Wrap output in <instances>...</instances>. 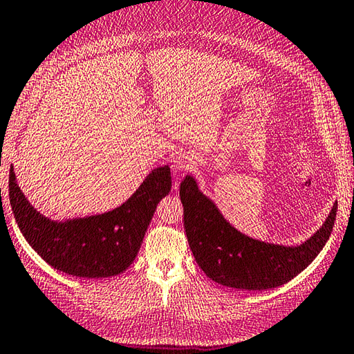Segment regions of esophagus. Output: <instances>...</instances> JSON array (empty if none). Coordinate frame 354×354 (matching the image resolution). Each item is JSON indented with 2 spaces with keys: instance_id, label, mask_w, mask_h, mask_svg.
<instances>
[{
  "instance_id": "esophagus-1",
  "label": "esophagus",
  "mask_w": 354,
  "mask_h": 354,
  "mask_svg": "<svg viewBox=\"0 0 354 354\" xmlns=\"http://www.w3.org/2000/svg\"><path fill=\"white\" fill-rule=\"evenodd\" d=\"M174 169L178 172H186L194 168V158L187 153H180L174 158Z\"/></svg>"
}]
</instances>
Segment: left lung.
<instances>
[{"label": "left lung", "mask_w": 354, "mask_h": 354, "mask_svg": "<svg viewBox=\"0 0 354 354\" xmlns=\"http://www.w3.org/2000/svg\"><path fill=\"white\" fill-rule=\"evenodd\" d=\"M180 200L187 242L198 266L221 286L248 291L277 288L304 272L329 240L338 209L335 203L320 230L304 243L283 246L236 230L198 189L192 176H186L180 185Z\"/></svg>", "instance_id": "left-lung-1"}]
</instances>
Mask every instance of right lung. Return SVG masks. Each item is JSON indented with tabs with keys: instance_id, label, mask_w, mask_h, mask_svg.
Listing matches in <instances>:
<instances>
[{
	"instance_id": "add662e5",
	"label": "right lung",
	"mask_w": 354,
	"mask_h": 354,
	"mask_svg": "<svg viewBox=\"0 0 354 354\" xmlns=\"http://www.w3.org/2000/svg\"><path fill=\"white\" fill-rule=\"evenodd\" d=\"M169 191V167H159L117 209L58 222L28 203L13 167L8 176L10 205L25 240L54 269L88 279L115 277L133 263L154 210Z\"/></svg>"
}]
</instances>
